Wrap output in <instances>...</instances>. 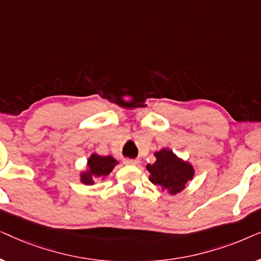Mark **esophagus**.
Wrapping results in <instances>:
<instances>
[{
    "label": "esophagus",
    "instance_id": "obj_1",
    "mask_svg": "<svg viewBox=\"0 0 261 261\" xmlns=\"http://www.w3.org/2000/svg\"><path fill=\"white\" fill-rule=\"evenodd\" d=\"M123 163L126 164V165H138V160L137 159H124Z\"/></svg>",
    "mask_w": 261,
    "mask_h": 261
}]
</instances>
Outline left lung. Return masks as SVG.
<instances>
[{
    "label": "left lung",
    "instance_id": "8db88e82",
    "mask_svg": "<svg viewBox=\"0 0 261 261\" xmlns=\"http://www.w3.org/2000/svg\"><path fill=\"white\" fill-rule=\"evenodd\" d=\"M155 163L147 164L149 180L162 187L171 195L183 191L189 180L194 178L195 170L190 163L178 158L169 148H163L154 153Z\"/></svg>",
    "mask_w": 261,
    "mask_h": 261
}]
</instances>
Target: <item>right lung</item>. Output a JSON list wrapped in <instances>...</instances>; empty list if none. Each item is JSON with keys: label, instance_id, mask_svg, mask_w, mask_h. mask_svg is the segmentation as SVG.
<instances>
[{"label": "right lung", "instance_id": "obj_1", "mask_svg": "<svg viewBox=\"0 0 261 261\" xmlns=\"http://www.w3.org/2000/svg\"><path fill=\"white\" fill-rule=\"evenodd\" d=\"M119 162L112 155H98L92 153L88 159V170L81 173V181L85 185L94 184V178H105L112 172Z\"/></svg>", "mask_w": 261, "mask_h": 261}]
</instances>
